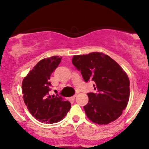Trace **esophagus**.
<instances>
[{"mask_svg": "<svg viewBox=\"0 0 149 149\" xmlns=\"http://www.w3.org/2000/svg\"><path fill=\"white\" fill-rule=\"evenodd\" d=\"M76 97H77V94H76V95H73V96L72 97H71V99H72L73 100H75V98H76Z\"/></svg>", "mask_w": 149, "mask_h": 149, "instance_id": "esophagus-1", "label": "esophagus"}]
</instances>
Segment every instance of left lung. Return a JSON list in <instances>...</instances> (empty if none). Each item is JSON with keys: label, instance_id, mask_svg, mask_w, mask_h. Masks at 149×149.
<instances>
[{"label": "left lung", "instance_id": "8db88e82", "mask_svg": "<svg viewBox=\"0 0 149 149\" xmlns=\"http://www.w3.org/2000/svg\"><path fill=\"white\" fill-rule=\"evenodd\" d=\"M73 64L85 82H95L96 92L87 94L89 102L84 106L87 116L92 122L107 125L122 115L130 98V80L116 61L101 52L75 55Z\"/></svg>", "mask_w": 149, "mask_h": 149}]
</instances>
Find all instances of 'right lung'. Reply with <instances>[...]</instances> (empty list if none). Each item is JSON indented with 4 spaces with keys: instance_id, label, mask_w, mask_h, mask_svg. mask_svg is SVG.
Listing matches in <instances>:
<instances>
[{
    "instance_id": "right-lung-1",
    "label": "right lung",
    "mask_w": 149,
    "mask_h": 149,
    "mask_svg": "<svg viewBox=\"0 0 149 149\" xmlns=\"http://www.w3.org/2000/svg\"><path fill=\"white\" fill-rule=\"evenodd\" d=\"M61 57L53 56L40 60L24 78L22 89L24 103L32 116L45 123L61 121L71 109V103L59 95H49L51 74L59 64Z\"/></svg>"
}]
</instances>
